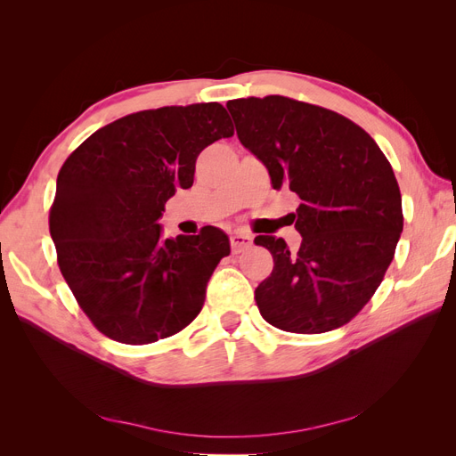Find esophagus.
Masks as SVG:
<instances>
[{
    "instance_id": "1",
    "label": "esophagus",
    "mask_w": 456,
    "mask_h": 456,
    "mask_svg": "<svg viewBox=\"0 0 456 456\" xmlns=\"http://www.w3.org/2000/svg\"><path fill=\"white\" fill-rule=\"evenodd\" d=\"M230 243H232L233 253H241L247 249V247L253 245V236L247 232H233L230 236Z\"/></svg>"
}]
</instances>
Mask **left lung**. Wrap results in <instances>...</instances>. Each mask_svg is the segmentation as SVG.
I'll list each match as a JSON object with an SVG mask.
<instances>
[{"label":"left lung","mask_w":456,"mask_h":456,"mask_svg":"<svg viewBox=\"0 0 456 456\" xmlns=\"http://www.w3.org/2000/svg\"><path fill=\"white\" fill-rule=\"evenodd\" d=\"M226 108L272 186L300 198L297 251L281 238H255L273 256L255 291L260 315L302 335L348 323L375 295L403 230L390 161L360 126L327 108L278 94Z\"/></svg>","instance_id":"left-lung-1"}]
</instances>
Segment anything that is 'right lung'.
<instances>
[{
    "mask_svg": "<svg viewBox=\"0 0 456 456\" xmlns=\"http://www.w3.org/2000/svg\"><path fill=\"white\" fill-rule=\"evenodd\" d=\"M233 134L218 102L165 106L116 119L62 165L49 230L59 266L93 325L123 344L183 330L230 255L223 230L161 240L176 188L194 184L200 151Z\"/></svg>",
    "mask_w": 456,
    "mask_h": 456,
    "instance_id": "right-lung-1",
    "label": "right lung"
}]
</instances>
